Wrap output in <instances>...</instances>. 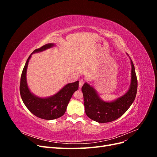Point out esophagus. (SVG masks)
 <instances>
[{
	"label": "esophagus",
	"instance_id": "obj_1",
	"mask_svg": "<svg viewBox=\"0 0 157 157\" xmlns=\"http://www.w3.org/2000/svg\"><path fill=\"white\" fill-rule=\"evenodd\" d=\"M83 84H84L83 80H79V88H82V86H83Z\"/></svg>",
	"mask_w": 157,
	"mask_h": 157
}]
</instances>
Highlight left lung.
<instances>
[{
  "mask_svg": "<svg viewBox=\"0 0 157 157\" xmlns=\"http://www.w3.org/2000/svg\"><path fill=\"white\" fill-rule=\"evenodd\" d=\"M129 58L132 67L130 87L124 94L115 100L103 101L93 86L87 82L84 84L82 92L84 96L85 113L92 120L99 123L115 121L120 118L134 102L137 93V81L134 63L130 57Z\"/></svg>",
  "mask_w": 157,
  "mask_h": 157,
  "instance_id": "1",
  "label": "left lung"
}]
</instances>
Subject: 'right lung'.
Returning <instances> with one entry per match:
<instances>
[{"mask_svg":"<svg viewBox=\"0 0 157 157\" xmlns=\"http://www.w3.org/2000/svg\"><path fill=\"white\" fill-rule=\"evenodd\" d=\"M55 46L54 43H48L33 51L27 59L21 76L20 90L23 103L33 115L46 120H54L63 116L73 94L78 88L79 81L77 80L65 85L56 94L49 97L40 98L31 92L26 75L28 63L32 54L43 52Z\"/></svg>","mask_w":157,"mask_h":157,"instance_id":"add662e5","label":"right lung"}]
</instances>
